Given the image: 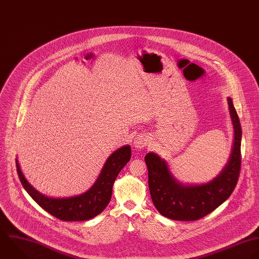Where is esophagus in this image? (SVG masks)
<instances>
[{
	"label": "esophagus",
	"instance_id": "obj_1",
	"mask_svg": "<svg viewBox=\"0 0 259 259\" xmlns=\"http://www.w3.org/2000/svg\"><path fill=\"white\" fill-rule=\"evenodd\" d=\"M149 140H148V137L145 136V135H138L135 139H134V147L136 149H142L144 148L145 146H147Z\"/></svg>",
	"mask_w": 259,
	"mask_h": 259
}]
</instances>
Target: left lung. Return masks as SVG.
Here are the masks:
<instances>
[{
	"label": "left lung",
	"mask_w": 259,
	"mask_h": 259,
	"mask_svg": "<svg viewBox=\"0 0 259 259\" xmlns=\"http://www.w3.org/2000/svg\"><path fill=\"white\" fill-rule=\"evenodd\" d=\"M229 111L234 127V144L229 162L212 182L184 186L170 174L166 162L155 153H147L148 186L152 202L164 217L178 221L199 220L223 204L233 193L241 170V125L231 98Z\"/></svg>",
	"instance_id": "left-lung-1"
}]
</instances>
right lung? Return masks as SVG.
<instances>
[{"label":"right lung","instance_id":"1","mask_svg":"<svg viewBox=\"0 0 259 259\" xmlns=\"http://www.w3.org/2000/svg\"><path fill=\"white\" fill-rule=\"evenodd\" d=\"M130 157V146L118 149L107 159L97 182L88 192L76 197L62 199L48 198L40 194L26 181L17 159L16 165L22 186L42 209L61 221H85L101 214L108 206L114 182Z\"/></svg>","mask_w":259,"mask_h":259}]
</instances>
